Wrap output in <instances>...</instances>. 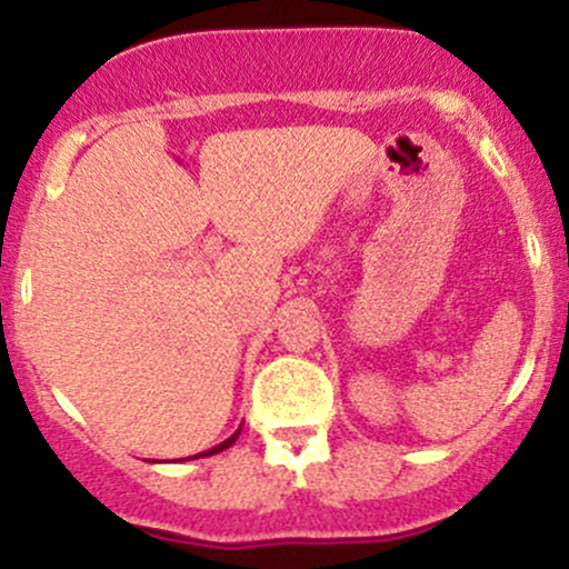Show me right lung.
Masks as SVG:
<instances>
[{"label": "right lung", "mask_w": 569, "mask_h": 569, "mask_svg": "<svg viewBox=\"0 0 569 569\" xmlns=\"http://www.w3.org/2000/svg\"><path fill=\"white\" fill-rule=\"evenodd\" d=\"M238 436H240V430H238V433H234V436H230V439H227L224 443H219V447H213V449H208V452H202V455H217V452H221V449H227V447H230V443H234V439H238Z\"/></svg>", "instance_id": "right-lung-1"}]
</instances>
